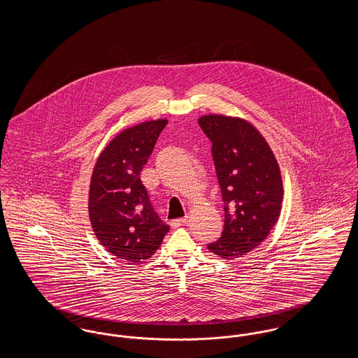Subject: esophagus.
<instances>
[{
    "instance_id": "1",
    "label": "esophagus",
    "mask_w": 358,
    "mask_h": 358,
    "mask_svg": "<svg viewBox=\"0 0 358 358\" xmlns=\"http://www.w3.org/2000/svg\"><path fill=\"white\" fill-rule=\"evenodd\" d=\"M185 222H187V216H185V217H180V219L171 220V228H178L180 225H182V224H185Z\"/></svg>"
}]
</instances>
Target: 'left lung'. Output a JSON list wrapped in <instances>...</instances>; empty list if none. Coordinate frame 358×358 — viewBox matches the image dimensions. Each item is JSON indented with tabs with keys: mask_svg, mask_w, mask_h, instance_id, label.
Instances as JSON below:
<instances>
[{
	"mask_svg": "<svg viewBox=\"0 0 358 358\" xmlns=\"http://www.w3.org/2000/svg\"><path fill=\"white\" fill-rule=\"evenodd\" d=\"M199 124L212 142L225 216L222 236L208 248L222 259L240 257L267 238L279 219L280 171L268 143L248 122L205 115Z\"/></svg>",
	"mask_w": 358,
	"mask_h": 358,
	"instance_id": "8db88e82",
	"label": "left lung"
}]
</instances>
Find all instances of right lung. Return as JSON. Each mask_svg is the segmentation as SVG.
<instances>
[{
    "instance_id": "obj_1",
    "label": "right lung",
    "mask_w": 358,
    "mask_h": 358,
    "mask_svg": "<svg viewBox=\"0 0 358 358\" xmlns=\"http://www.w3.org/2000/svg\"><path fill=\"white\" fill-rule=\"evenodd\" d=\"M168 120L145 122L115 136L92 171L88 212L103 247L129 264L152 257L169 232L150 203L141 171Z\"/></svg>"
}]
</instances>
